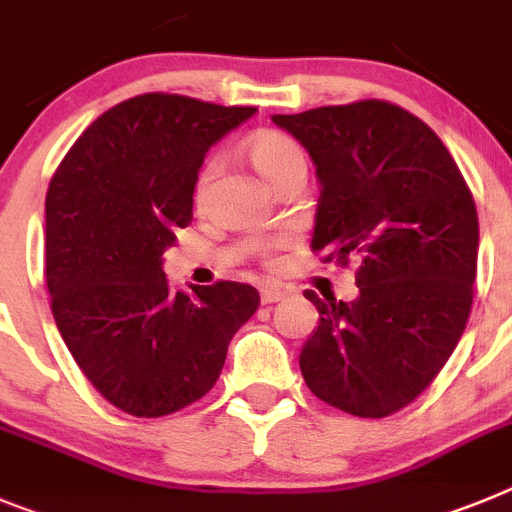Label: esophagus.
I'll return each instance as SVG.
<instances>
[{
	"label": "esophagus",
	"instance_id": "obj_1",
	"mask_svg": "<svg viewBox=\"0 0 512 512\" xmlns=\"http://www.w3.org/2000/svg\"><path fill=\"white\" fill-rule=\"evenodd\" d=\"M283 298H285V290L278 288V285H265V288L260 290V301L265 303V306L283 301Z\"/></svg>",
	"mask_w": 512,
	"mask_h": 512
}]
</instances>
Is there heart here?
I'll list each match as a JSON object with an SVG mask.
<instances>
[{"mask_svg": "<svg viewBox=\"0 0 512 512\" xmlns=\"http://www.w3.org/2000/svg\"><path fill=\"white\" fill-rule=\"evenodd\" d=\"M247 158L250 163L260 170L262 176L267 181L278 186L285 176L290 173H296V170H306V155H303V147L298 145L296 140L285 132L278 130H260L255 135L247 137L245 142ZM219 170H222V160L211 155V158L204 160L201 165L199 176H196V186H193V196L196 201H204L206 193L211 191L214 186L216 176H219ZM283 242V237H267V239H257L255 247L260 255H270L273 247H278Z\"/></svg>", "mask_w": 512, "mask_h": 512, "instance_id": "obj_1", "label": "heart"}]
</instances>
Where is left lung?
I'll return each instance as SVG.
<instances>
[{
  "instance_id": "1",
  "label": "left lung",
  "mask_w": 512,
  "mask_h": 512,
  "mask_svg": "<svg viewBox=\"0 0 512 512\" xmlns=\"http://www.w3.org/2000/svg\"><path fill=\"white\" fill-rule=\"evenodd\" d=\"M273 122L311 155L321 181L311 250L354 270L352 303L303 296L319 326L301 352L308 390L359 418L411 405L451 357L472 311L480 222L444 142L382 99Z\"/></svg>"
}]
</instances>
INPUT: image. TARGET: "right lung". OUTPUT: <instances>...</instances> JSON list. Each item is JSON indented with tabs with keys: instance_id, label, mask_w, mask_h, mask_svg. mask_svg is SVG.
I'll use <instances>...</instances> for the list:
<instances>
[{
	"instance_id": "add662e5",
	"label": "right lung",
	"mask_w": 512,
	"mask_h": 512,
	"mask_svg": "<svg viewBox=\"0 0 512 512\" xmlns=\"http://www.w3.org/2000/svg\"><path fill=\"white\" fill-rule=\"evenodd\" d=\"M255 107L140 94L86 127L45 196V280L68 352L114 408L160 418L204 398L260 306L247 283L170 288L163 252L193 219L214 142Z\"/></svg>"
}]
</instances>
